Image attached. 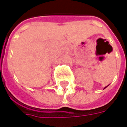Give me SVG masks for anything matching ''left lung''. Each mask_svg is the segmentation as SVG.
Here are the masks:
<instances>
[{
  "label": "left lung",
  "instance_id": "obj_1",
  "mask_svg": "<svg viewBox=\"0 0 127 127\" xmlns=\"http://www.w3.org/2000/svg\"><path fill=\"white\" fill-rule=\"evenodd\" d=\"M106 87H107V86H106ZM106 87H105V88H106Z\"/></svg>",
  "mask_w": 127,
  "mask_h": 127
}]
</instances>
